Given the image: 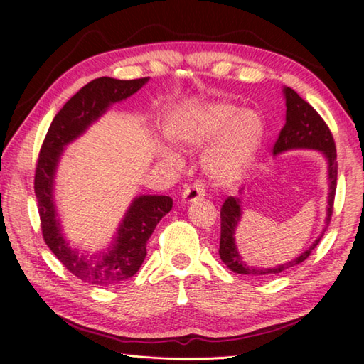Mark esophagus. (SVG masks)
Wrapping results in <instances>:
<instances>
[{"mask_svg": "<svg viewBox=\"0 0 364 364\" xmlns=\"http://www.w3.org/2000/svg\"><path fill=\"white\" fill-rule=\"evenodd\" d=\"M203 196H205V184L197 181L184 189L181 200H183V203H191V202H196V200H198V198H202Z\"/></svg>", "mask_w": 364, "mask_h": 364, "instance_id": "esophagus-1", "label": "esophagus"}]
</instances>
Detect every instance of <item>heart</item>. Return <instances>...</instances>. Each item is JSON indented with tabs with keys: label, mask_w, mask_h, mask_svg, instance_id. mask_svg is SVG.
Segmentation results:
<instances>
[{
	"label": "heart",
	"mask_w": 364,
	"mask_h": 364,
	"mask_svg": "<svg viewBox=\"0 0 364 364\" xmlns=\"http://www.w3.org/2000/svg\"><path fill=\"white\" fill-rule=\"evenodd\" d=\"M262 133L264 123L258 112L239 111L230 103L206 105L194 114L178 117L168 129L175 142L189 149H202L215 141L205 156V170L218 181H230L242 172L257 151ZM162 156L180 164L173 151H162Z\"/></svg>",
	"instance_id": "obj_1"
}]
</instances>
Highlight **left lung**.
Masks as SVG:
<instances>
[{
    "instance_id": "1",
    "label": "left lung",
    "mask_w": 364,
    "mask_h": 364,
    "mask_svg": "<svg viewBox=\"0 0 364 364\" xmlns=\"http://www.w3.org/2000/svg\"><path fill=\"white\" fill-rule=\"evenodd\" d=\"M284 100H286V123L278 134L277 142L274 144L272 153L280 154L283 151L294 150V149H311L321 151L327 159L328 164V206H327V218L326 227H323L321 236L306 249L300 257L291 259L284 264L275 267H253L245 264L241 255H239L235 242V231L239 220H241V200L237 197H228L222 205L220 210V247L219 255L228 269L236 274H244L250 277H272L277 274L286 272V270L304 262L311 252L316 249V245L321 242V239L326 233L328 223L331 220V213H333V202L336 192V180H338V161H336V146L331 131L323 122L321 115L316 112L314 107L306 103L304 98L299 97L296 90L291 87L283 89Z\"/></svg>"
}]
</instances>
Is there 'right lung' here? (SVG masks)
I'll return each mask as SVG.
<instances>
[{"mask_svg":"<svg viewBox=\"0 0 364 364\" xmlns=\"http://www.w3.org/2000/svg\"><path fill=\"white\" fill-rule=\"evenodd\" d=\"M146 81L149 78L123 81L107 76L90 81L56 114L38 153L34 192L45 244L67 270L90 284L109 286L133 277L145 259L146 241L159 220L172 210L173 202L167 196L136 197L107 252H100L87 258L76 249H70L60 233V223L53 202L54 173L64 146L102 117L112 103L136 94Z\"/></svg>","mask_w":364,"mask_h":364,"instance_id":"1","label":"right lung"}]
</instances>
